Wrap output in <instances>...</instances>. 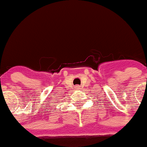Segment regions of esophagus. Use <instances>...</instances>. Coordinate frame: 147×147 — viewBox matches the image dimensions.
I'll return each mask as SVG.
<instances>
[{
  "mask_svg": "<svg viewBox=\"0 0 147 147\" xmlns=\"http://www.w3.org/2000/svg\"><path fill=\"white\" fill-rule=\"evenodd\" d=\"M79 88H80V86H78V85H77V86H75V88H76V89H78Z\"/></svg>",
  "mask_w": 147,
  "mask_h": 147,
  "instance_id": "esophagus-1",
  "label": "esophagus"
}]
</instances>
